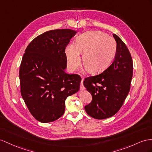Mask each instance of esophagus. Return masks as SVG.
<instances>
[{"instance_id": "34e87169", "label": "esophagus", "mask_w": 152, "mask_h": 152, "mask_svg": "<svg viewBox=\"0 0 152 152\" xmlns=\"http://www.w3.org/2000/svg\"><path fill=\"white\" fill-rule=\"evenodd\" d=\"M83 82V78H82V80H81V85H80V90L81 91H83L84 89Z\"/></svg>"}]
</instances>
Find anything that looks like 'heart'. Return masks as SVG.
I'll return each instance as SVG.
<instances>
[{"instance_id":"heart-1","label":"heart","mask_w":152,"mask_h":152,"mask_svg":"<svg viewBox=\"0 0 152 152\" xmlns=\"http://www.w3.org/2000/svg\"><path fill=\"white\" fill-rule=\"evenodd\" d=\"M116 43L113 38L99 31L85 33L76 39L75 44L66 47L65 54L69 69L72 71L82 61L89 72L98 73L107 69L114 57Z\"/></svg>"}]
</instances>
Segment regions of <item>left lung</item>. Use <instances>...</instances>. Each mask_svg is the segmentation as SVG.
Here are the masks:
<instances>
[{
	"label": "left lung",
	"mask_w": 152,
	"mask_h": 152,
	"mask_svg": "<svg viewBox=\"0 0 152 152\" xmlns=\"http://www.w3.org/2000/svg\"><path fill=\"white\" fill-rule=\"evenodd\" d=\"M117 43L112 63L98 75L85 78L83 85L92 96V102L85 107L88 115L97 119L110 118L118 112L130 89L133 76V61L125 44L113 34Z\"/></svg>",
	"instance_id": "obj_1"
}]
</instances>
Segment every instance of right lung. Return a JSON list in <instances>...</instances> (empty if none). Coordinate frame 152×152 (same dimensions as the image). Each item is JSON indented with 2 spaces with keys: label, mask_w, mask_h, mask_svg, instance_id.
<instances>
[{
  "label": "right lung",
  "mask_w": 152,
  "mask_h": 152,
  "mask_svg": "<svg viewBox=\"0 0 152 152\" xmlns=\"http://www.w3.org/2000/svg\"><path fill=\"white\" fill-rule=\"evenodd\" d=\"M76 33L69 29L46 31L30 42L22 57L21 95L30 113L41 123L63 115L65 99L80 90V76L65 72V48Z\"/></svg>",
  "instance_id": "right-lung-1"
}]
</instances>
